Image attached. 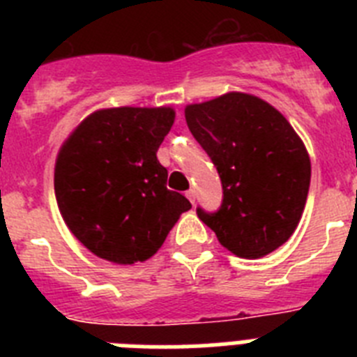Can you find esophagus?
I'll list each match as a JSON object with an SVG mask.
<instances>
[{
    "instance_id": "esophagus-1",
    "label": "esophagus",
    "mask_w": 357,
    "mask_h": 357,
    "mask_svg": "<svg viewBox=\"0 0 357 357\" xmlns=\"http://www.w3.org/2000/svg\"><path fill=\"white\" fill-rule=\"evenodd\" d=\"M185 197L189 198V202H191V204H195V200H197V191H195V189H189L188 193H185Z\"/></svg>"
}]
</instances>
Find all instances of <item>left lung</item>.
I'll return each instance as SVG.
<instances>
[{
	"instance_id": "8db88e82",
	"label": "left lung",
	"mask_w": 357,
	"mask_h": 357,
	"mask_svg": "<svg viewBox=\"0 0 357 357\" xmlns=\"http://www.w3.org/2000/svg\"><path fill=\"white\" fill-rule=\"evenodd\" d=\"M185 121L222 181V206L197 207L218 241L245 259L288 241L311 181L307 151L288 119L259 98L229 93L185 107Z\"/></svg>"
}]
</instances>
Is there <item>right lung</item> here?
Instances as JSON below:
<instances>
[{
	"label": "right lung",
	"instance_id": "obj_1",
	"mask_svg": "<svg viewBox=\"0 0 357 357\" xmlns=\"http://www.w3.org/2000/svg\"><path fill=\"white\" fill-rule=\"evenodd\" d=\"M172 109L98 110L78 125L55 166V197L84 247L118 264L146 261L178 216L191 209L166 188L157 150L173 125Z\"/></svg>",
	"mask_w": 357,
	"mask_h": 357
}]
</instances>
